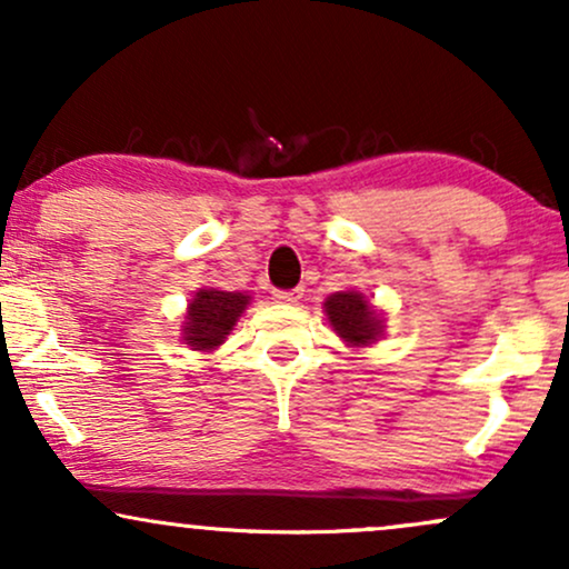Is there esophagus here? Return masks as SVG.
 <instances>
[{
	"mask_svg": "<svg viewBox=\"0 0 569 569\" xmlns=\"http://www.w3.org/2000/svg\"><path fill=\"white\" fill-rule=\"evenodd\" d=\"M272 297H276L278 302L291 305V302H299V297H302V291H299V289H289V291L278 289V291H272Z\"/></svg>",
	"mask_w": 569,
	"mask_h": 569,
	"instance_id": "34e87169",
	"label": "esophagus"
}]
</instances>
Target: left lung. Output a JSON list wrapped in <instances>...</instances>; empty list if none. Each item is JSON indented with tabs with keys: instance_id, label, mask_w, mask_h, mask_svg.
<instances>
[{
	"instance_id": "8db88e82",
	"label": "left lung",
	"mask_w": 569,
	"mask_h": 569,
	"mask_svg": "<svg viewBox=\"0 0 569 569\" xmlns=\"http://www.w3.org/2000/svg\"><path fill=\"white\" fill-rule=\"evenodd\" d=\"M326 316L345 342L350 345H371L380 337V323L377 312L371 310L367 299L356 291H337L323 302Z\"/></svg>"
}]
</instances>
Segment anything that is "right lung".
<instances>
[{
    "mask_svg": "<svg viewBox=\"0 0 569 569\" xmlns=\"http://www.w3.org/2000/svg\"><path fill=\"white\" fill-rule=\"evenodd\" d=\"M246 293L200 289L189 302L184 342L192 350H213L224 342L240 312L246 310Z\"/></svg>",
    "mask_w": 569,
    "mask_h": 569,
    "instance_id": "right-lung-1",
    "label": "right lung"
}]
</instances>
